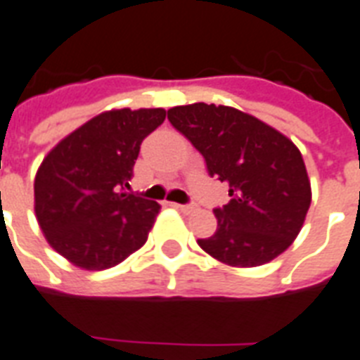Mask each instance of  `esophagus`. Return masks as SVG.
I'll return each instance as SVG.
<instances>
[{"instance_id":"obj_1","label":"esophagus","mask_w":360,"mask_h":360,"mask_svg":"<svg viewBox=\"0 0 360 360\" xmlns=\"http://www.w3.org/2000/svg\"><path fill=\"white\" fill-rule=\"evenodd\" d=\"M174 208L180 210L182 214H193L195 212L193 206H189V204H174Z\"/></svg>"}]
</instances>
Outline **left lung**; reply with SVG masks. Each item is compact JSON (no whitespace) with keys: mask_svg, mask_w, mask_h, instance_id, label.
<instances>
[{"mask_svg":"<svg viewBox=\"0 0 360 360\" xmlns=\"http://www.w3.org/2000/svg\"><path fill=\"white\" fill-rule=\"evenodd\" d=\"M167 117L202 154L210 174L230 188L229 202L214 210L217 230L198 240L200 249L232 267H257L283 255L303 229L312 200L297 146L230 105H176Z\"/></svg>","mask_w":360,"mask_h":360,"instance_id":"left-lung-1","label":"left lung"}]
</instances>
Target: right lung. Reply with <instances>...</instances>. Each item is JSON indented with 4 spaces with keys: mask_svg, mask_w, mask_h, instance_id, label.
<instances>
[{
    "mask_svg": "<svg viewBox=\"0 0 360 360\" xmlns=\"http://www.w3.org/2000/svg\"><path fill=\"white\" fill-rule=\"evenodd\" d=\"M165 109H111L57 143L34 176V215L46 241L76 267L100 271L139 251L160 204L126 193L141 143Z\"/></svg>",
    "mask_w": 360,
    "mask_h": 360,
    "instance_id": "1",
    "label": "right lung"
}]
</instances>
